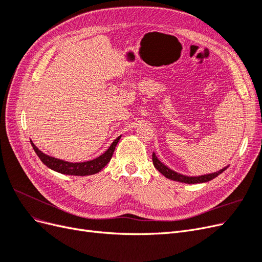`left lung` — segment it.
Here are the masks:
<instances>
[{
    "label": "left lung",
    "instance_id": "left-lung-1",
    "mask_svg": "<svg viewBox=\"0 0 262 262\" xmlns=\"http://www.w3.org/2000/svg\"><path fill=\"white\" fill-rule=\"evenodd\" d=\"M153 157V164L155 166V168L160 171L161 173L171 180H175V181H179V182H185V184H200V182H207L210 181L212 179H214L215 177H217L220 173L223 172L227 167H224L223 169H221L216 172H212V173H208V175H202L199 177H188L185 175H181L179 172H176L175 170H171L170 168H168L167 166L164 165L160 160H158L157 156L155 155V153H153L152 155Z\"/></svg>",
    "mask_w": 262,
    "mask_h": 262
}]
</instances>
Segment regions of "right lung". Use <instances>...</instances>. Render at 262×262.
<instances>
[{
  "mask_svg": "<svg viewBox=\"0 0 262 262\" xmlns=\"http://www.w3.org/2000/svg\"><path fill=\"white\" fill-rule=\"evenodd\" d=\"M120 138L121 136L118 137L104 154H101L97 158H95V160L83 162V163H70V162L59 160V158H54L52 156L42 153L41 150L38 149V147L31 141L30 143L33 145V148L36 152V154L38 155V157L40 158V161L47 166V167H49L50 169L58 171L60 173H64V175L87 176V175H94V173L99 172L110 162V160H112L113 157V154L115 152L116 145L118 144Z\"/></svg>",
  "mask_w": 262,
  "mask_h": 262,
  "instance_id": "right-lung-1",
  "label": "right lung"
}]
</instances>
